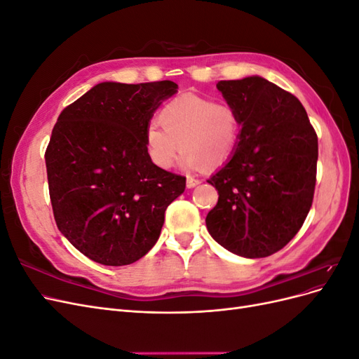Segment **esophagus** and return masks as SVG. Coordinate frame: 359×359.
Instances as JSON below:
<instances>
[{"label":"esophagus","instance_id":"obj_1","mask_svg":"<svg viewBox=\"0 0 359 359\" xmlns=\"http://www.w3.org/2000/svg\"><path fill=\"white\" fill-rule=\"evenodd\" d=\"M199 184H201V180L194 178V177H187V187L189 189L196 187V186H199Z\"/></svg>","mask_w":359,"mask_h":359}]
</instances>
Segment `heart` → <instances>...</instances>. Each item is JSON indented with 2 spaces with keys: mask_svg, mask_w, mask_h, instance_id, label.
I'll return each mask as SVG.
<instances>
[{
  "mask_svg": "<svg viewBox=\"0 0 359 359\" xmlns=\"http://www.w3.org/2000/svg\"><path fill=\"white\" fill-rule=\"evenodd\" d=\"M158 124L145 128L144 145L148 158L163 170L172 168L180 145L184 168H219L232 157L240 137V119L229 103L194 94L168 102Z\"/></svg>",
  "mask_w": 359,
  "mask_h": 359,
  "instance_id": "obj_1",
  "label": "heart"
}]
</instances>
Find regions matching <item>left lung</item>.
Segmentation results:
<instances>
[{
  "label": "left lung",
  "instance_id": "8db88e82",
  "mask_svg": "<svg viewBox=\"0 0 359 359\" xmlns=\"http://www.w3.org/2000/svg\"><path fill=\"white\" fill-rule=\"evenodd\" d=\"M217 88L241 135L231 160L208 180L219 202L206 227L229 252L266 257L298 233L311 208L318 135L297 97L264 78L220 81Z\"/></svg>",
  "mask_w": 359,
  "mask_h": 359
}]
</instances>
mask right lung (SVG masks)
<instances>
[{"mask_svg": "<svg viewBox=\"0 0 359 359\" xmlns=\"http://www.w3.org/2000/svg\"><path fill=\"white\" fill-rule=\"evenodd\" d=\"M172 81L103 82L64 109L46 148L53 217L82 255L107 266L145 256L157 243L165 211L186 177L158 169L144 133Z\"/></svg>", "mask_w": 359, "mask_h": 359, "instance_id": "1", "label": "right lung"}]
</instances>
